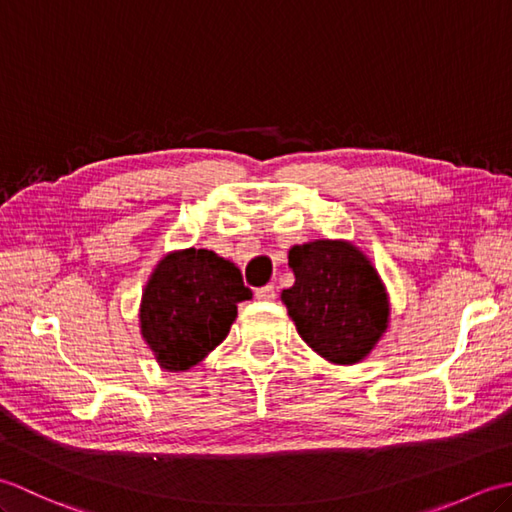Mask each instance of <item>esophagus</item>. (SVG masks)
<instances>
[{
  "label": "esophagus",
  "mask_w": 512,
  "mask_h": 512,
  "mask_svg": "<svg viewBox=\"0 0 512 512\" xmlns=\"http://www.w3.org/2000/svg\"><path fill=\"white\" fill-rule=\"evenodd\" d=\"M255 297L259 299V301H273L275 299V286H262V288H257L255 290Z\"/></svg>",
  "instance_id": "34e87169"
}]
</instances>
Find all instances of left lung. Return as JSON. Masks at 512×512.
<instances>
[{
  "mask_svg": "<svg viewBox=\"0 0 512 512\" xmlns=\"http://www.w3.org/2000/svg\"><path fill=\"white\" fill-rule=\"evenodd\" d=\"M295 286L281 292L297 332L325 361L352 365L387 330L389 299L372 262L347 242L292 246Z\"/></svg>",
  "mask_w": 512,
  "mask_h": 512,
  "instance_id": "obj_1",
  "label": "left lung"
}]
</instances>
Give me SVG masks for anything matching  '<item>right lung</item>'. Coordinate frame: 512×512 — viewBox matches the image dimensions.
Here are the masks:
<instances>
[{"instance_id": "1", "label": "right lung", "mask_w": 512, "mask_h": 512, "mask_svg": "<svg viewBox=\"0 0 512 512\" xmlns=\"http://www.w3.org/2000/svg\"><path fill=\"white\" fill-rule=\"evenodd\" d=\"M250 297L233 262L204 248L178 250L147 281L140 332L162 369L184 372L226 339L237 303Z\"/></svg>"}]
</instances>
